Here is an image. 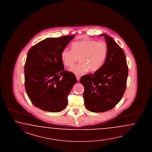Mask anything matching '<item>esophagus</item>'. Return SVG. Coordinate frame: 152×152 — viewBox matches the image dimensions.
<instances>
[{"label":"esophagus","mask_w":152,"mask_h":152,"mask_svg":"<svg viewBox=\"0 0 152 152\" xmlns=\"http://www.w3.org/2000/svg\"><path fill=\"white\" fill-rule=\"evenodd\" d=\"M76 78L78 81H79V79H80V76L79 75H76Z\"/></svg>","instance_id":"esophagus-1"}]
</instances>
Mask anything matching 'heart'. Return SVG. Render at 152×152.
Listing matches in <instances>:
<instances>
[{"instance_id":"b5f03b06","label":"heart","mask_w":152,"mask_h":152,"mask_svg":"<svg viewBox=\"0 0 152 152\" xmlns=\"http://www.w3.org/2000/svg\"><path fill=\"white\" fill-rule=\"evenodd\" d=\"M107 54V45L104 42L87 39L74 42L72 49H64L60 56L63 63L68 67H72L79 58L80 62L70 71L75 74H83L89 70L95 72L101 68Z\"/></svg>"}]
</instances>
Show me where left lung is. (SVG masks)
Wrapping results in <instances>:
<instances>
[{
	"mask_svg": "<svg viewBox=\"0 0 152 152\" xmlns=\"http://www.w3.org/2000/svg\"><path fill=\"white\" fill-rule=\"evenodd\" d=\"M104 36L108 47L107 58L101 68L92 74L82 76L86 108L93 113L111 110L121 99L126 88L128 67L125 53L112 37Z\"/></svg>",
	"mask_w": 152,
	"mask_h": 152,
	"instance_id": "8db88e82",
	"label": "left lung"
}]
</instances>
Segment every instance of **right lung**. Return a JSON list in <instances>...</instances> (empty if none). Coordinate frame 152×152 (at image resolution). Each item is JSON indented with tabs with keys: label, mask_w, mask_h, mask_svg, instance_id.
Masks as SVG:
<instances>
[{
	"label": "right lung",
	"mask_w": 152,
	"mask_h": 152,
	"mask_svg": "<svg viewBox=\"0 0 152 152\" xmlns=\"http://www.w3.org/2000/svg\"><path fill=\"white\" fill-rule=\"evenodd\" d=\"M74 36L46 38L29 49L25 65V88L36 107L58 113L67 106V97L77 80L73 73L64 70L60 55Z\"/></svg>",
	"instance_id": "add662e5"
}]
</instances>
